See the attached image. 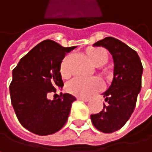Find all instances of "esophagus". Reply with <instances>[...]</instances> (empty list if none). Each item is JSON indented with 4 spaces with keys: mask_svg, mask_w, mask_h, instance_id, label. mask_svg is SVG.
I'll list each match as a JSON object with an SVG mask.
<instances>
[{
    "mask_svg": "<svg viewBox=\"0 0 152 152\" xmlns=\"http://www.w3.org/2000/svg\"><path fill=\"white\" fill-rule=\"evenodd\" d=\"M77 99H78V100H81V101H85V102H88V101L89 100L88 98H83V97H78Z\"/></svg>",
    "mask_w": 152,
    "mask_h": 152,
    "instance_id": "1",
    "label": "esophagus"
}]
</instances>
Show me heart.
Listing matches in <instances>:
<instances>
[{
  "mask_svg": "<svg viewBox=\"0 0 152 152\" xmlns=\"http://www.w3.org/2000/svg\"><path fill=\"white\" fill-rule=\"evenodd\" d=\"M88 57L95 65H102L107 61V52L100 47L91 48L88 51ZM71 54H67L63 58L60 64V73L63 78L67 79L72 75L70 68ZM103 88V82L97 77H83L77 76L70 80L67 84V90L77 97H89L93 93L100 90Z\"/></svg>",
  "mask_w": 152,
  "mask_h": 152,
  "instance_id": "b5f03b06",
  "label": "heart"
}]
</instances>
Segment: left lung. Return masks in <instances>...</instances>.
Here are the masks:
<instances>
[{
    "label": "left lung",
    "mask_w": 152,
    "mask_h": 152,
    "mask_svg": "<svg viewBox=\"0 0 152 152\" xmlns=\"http://www.w3.org/2000/svg\"><path fill=\"white\" fill-rule=\"evenodd\" d=\"M93 45L107 48L114 59L113 81L103 93L107 104L101 112L90 115L99 131L111 134L125 124L135 108L143 68L136 51L115 37H105Z\"/></svg>",
    "instance_id": "left-lung-1"
}]
</instances>
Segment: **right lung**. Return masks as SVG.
I'll use <instances>...</instances> for the list:
<instances>
[{"mask_svg": "<svg viewBox=\"0 0 152 152\" xmlns=\"http://www.w3.org/2000/svg\"><path fill=\"white\" fill-rule=\"evenodd\" d=\"M75 47L45 40L22 57L12 71L10 85L12 107L21 125L35 134H53L67 122L76 98L65 93L49 100L47 94L64 86L60 64L65 54Z\"/></svg>", "mask_w": 152, "mask_h": 152, "instance_id": "right-lung-1", "label": "right lung"}]
</instances>
